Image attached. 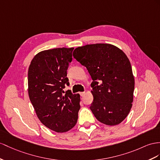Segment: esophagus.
Here are the masks:
<instances>
[{
	"mask_svg": "<svg viewBox=\"0 0 160 160\" xmlns=\"http://www.w3.org/2000/svg\"><path fill=\"white\" fill-rule=\"evenodd\" d=\"M84 94H85V92H80V95L81 97H83L84 95Z\"/></svg>",
	"mask_w": 160,
	"mask_h": 160,
	"instance_id": "34e87169",
	"label": "esophagus"
}]
</instances>
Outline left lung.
<instances>
[{
    "label": "left lung",
    "instance_id": "8db88e82",
    "mask_svg": "<svg viewBox=\"0 0 160 160\" xmlns=\"http://www.w3.org/2000/svg\"><path fill=\"white\" fill-rule=\"evenodd\" d=\"M73 56L87 68L92 82L90 109L97 120L108 126L119 124L132 108L134 78L128 57L110 44L79 47Z\"/></svg>",
    "mask_w": 160,
    "mask_h": 160
}]
</instances>
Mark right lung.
Here are the masks:
<instances>
[{"instance_id":"add662e5","label":"right lung","mask_w":160,"mask_h":160,"mask_svg":"<svg viewBox=\"0 0 160 160\" xmlns=\"http://www.w3.org/2000/svg\"><path fill=\"white\" fill-rule=\"evenodd\" d=\"M73 48L42 51L32 59L28 69V95L38 119L57 132H65L76 124L80 108L79 94L63 89Z\"/></svg>"}]
</instances>
